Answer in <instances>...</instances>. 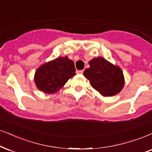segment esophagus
<instances>
[{
	"mask_svg": "<svg viewBox=\"0 0 152 152\" xmlns=\"http://www.w3.org/2000/svg\"><path fill=\"white\" fill-rule=\"evenodd\" d=\"M76 73H77V74H82L83 73V70H79V71H76Z\"/></svg>",
	"mask_w": 152,
	"mask_h": 152,
	"instance_id": "1",
	"label": "esophagus"
}]
</instances>
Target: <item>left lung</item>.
Masks as SVG:
<instances>
[{
	"mask_svg": "<svg viewBox=\"0 0 152 152\" xmlns=\"http://www.w3.org/2000/svg\"><path fill=\"white\" fill-rule=\"evenodd\" d=\"M89 64L83 75L94 89L104 97L114 96L121 91L124 76L120 67L101 57L91 59Z\"/></svg>",
	"mask_w": 152,
	"mask_h": 152,
	"instance_id": "1",
	"label": "left lung"
}]
</instances>
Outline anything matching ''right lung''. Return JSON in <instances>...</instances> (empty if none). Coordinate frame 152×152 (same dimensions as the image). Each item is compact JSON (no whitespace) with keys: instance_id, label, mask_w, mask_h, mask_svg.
Instances as JSON below:
<instances>
[{"instance_id":"obj_1","label":"right lung","mask_w":152,"mask_h":152,"mask_svg":"<svg viewBox=\"0 0 152 152\" xmlns=\"http://www.w3.org/2000/svg\"><path fill=\"white\" fill-rule=\"evenodd\" d=\"M75 72L74 63L68 57H57L36 71L34 81L38 89L44 93H55L76 75Z\"/></svg>"}]
</instances>
